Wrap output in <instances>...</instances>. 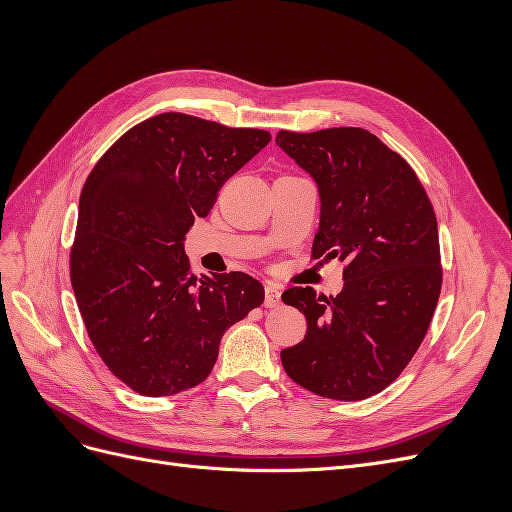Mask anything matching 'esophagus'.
Listing matches in <instances>:
<instances>
[{
    "label": "esophagus",
    "mask_w": 512,
    "mask_h": 512,
    "mask_svg": "<svg viewBox=\"0 0 512 512\" xmlns=\"http://www.w3.org/2000/svg\"><path fill=\"white\" fill-rule=\"evenodd\" d=\"M265 305H267V307L280 305V290H277L275 284H267V286H265Z\"/></svg>",
    "instance_id": "esophagus-1"
}]
</instances>
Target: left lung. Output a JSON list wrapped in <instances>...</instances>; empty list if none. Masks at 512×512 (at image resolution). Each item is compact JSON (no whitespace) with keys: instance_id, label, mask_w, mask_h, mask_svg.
<instances>
[{"instance_id":"1","label":"left lung","mask_w":512,"mask_h":512,"mask_svg":"<svg viewBox=\"0 0 512 512\" xmlns=\"http://www.w3.org/2000/svg\"><path fill=\"white\" fill-rule=\"evenodd\" d=\"M275 143L318 185L312 256L346 262L337 297L299 286L282 294L307 320L282 365L320 397L367 399L404 371L436 312V213L410 164L363 128L282 130Z\"/></svg>"}]
</instances>
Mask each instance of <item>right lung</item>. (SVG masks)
<instances>
[{"label": "right lung", "mask_w": 512, "mask_h": 512, "mask_svg": "<svg viewBox=\"0 0 512 512\" xmlns=\"http://www.w3.org/2000/svg\"><path fill=\"white\" fill-rule=\"evenodd\" d=\"M269 141L267 130L162 113L123 134L89 173L70 282L91 344L132 391L166 397L203 382L226 329L265 301L241 271L198 280L183 241Z\"/></svg>", "instance_id": "1"}]
</instances>
